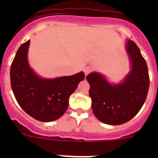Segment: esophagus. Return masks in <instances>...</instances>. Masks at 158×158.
I'll use <instances>...</instances> for the list:
<instances>
[{
  "label": "esophagus",
  "mask_w": 158,
  "mask_h": 158,
  "mask_svg": "<svg viewBox=\"0 0 158 158\" xmlns=\"http://www.w3.org/2000/svg\"><path fill=\"white\" fill-rule=\"evenodd\" d=\"M92 70H93V68H92L91 66H87L84 69V74H86V75H87V74H89V73H91Z\"/></svg>",
  "instance_id": "esophagus-1"
}]
</instances>
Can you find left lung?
<instances>
[{
	"instance_id": "left-lung-1",
	"label": "left lung",
	"mask_w": 158,
	"mask_h": 158,
	"mask_svg": "<svg viewBox=\"0 0 158 158\" xmlns=\"http://www.w3.org/2000/svg\"><path fill=\"white\" fill-rule=\"evenodd\" d=\"M126 50L131 70L120 84H109L102 75L91 73L86 79L90 85L93 112L100 121L117 125L128 122L142 108L149 89L147 63L135 42L129 40Z\"/></svg>"
}]
</instances>
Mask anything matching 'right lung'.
Wrapping results in <instances>:
<instances>
[{
  "instance_id": "add662e5",
  "label": "right lung",
  "mask_w": 158,
  "mask_h": 158,
  "mask_svg": "<svg viewBox=\"0 0 158 158\" xmlns=\"http://www.w3.org/2000/svg\"><path fill=\"white\" fill-rule=\"evenodd\" d=\"M30 40L19 47L10 66V84L19 105L27 114L44 122L59 119L67 110L69 98L84 73L53 79L38 77L28 63Z\"/></svg>"
}]
</instances>
